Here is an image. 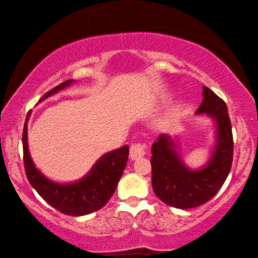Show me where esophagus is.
<instances>
[{"instance_id": "esophagus-1", "label": "esophagus", "mask_w": 258, "mask_h": 258, "mask_svg": "<svg viewBox=\"0 0 258 258\" xmlns=\"http://www.w3.org/2000/svg\"><path fill=\"white\" fill-rule=\"evenodd\" d=\"M146 155V147L143 143H134L130 147V158L137 160V158L143 157Z\"/></svg>"}]
</instances>
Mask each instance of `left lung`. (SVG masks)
I'll return each mask as SVG.
<instances>
[{"label": "left lung", "mask_w": 258, "mask_h": 258, "mask_svg": "<svg viewBox=\"0 0 258 258\" xmlns=\"http://www.w3.org/2000/svg\"><path fill=\"white\" fill-rule=\"evenodd\" d=\"M196 114L209 116L216 125L215 146L206 165L197 170L186 167L177 151V142L168 134H161L151 147V184L155 195L178 209L196 208L213 199L231 169L234 141L224 101L203 87V101Z\"/></svg>", "instance_id": "1"}]
</instances>
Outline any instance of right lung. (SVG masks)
Masks as SVG:
<instances>
[{
	"label": "right lung",
	"instance_id": "add662e5",
	"mask_svg": "<svg viewBox=\"0 0 258 258\" xmlns=\"http://www.w3.org/2000/svg\"><path fill=\"white\" fill-rule=\"evenodd\" d=\"M73 83V80L58 84L48 91L40 100L43 101L59 90L66 89ZM28 112L24 123L22 143L23 161L27 178L38 195L56 210L70 216H83L100 210L110 200L115 192L117 183L124 170L129 155V146L109 151L97 160L90 171L79 181L72 183H57L42 174L31 160L28 148Z\"/></svg>",
	"mask_w": 258,
	"mask_h": 258
}]
</instances>
